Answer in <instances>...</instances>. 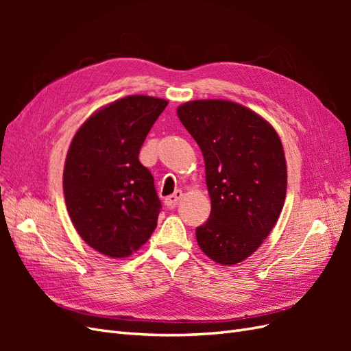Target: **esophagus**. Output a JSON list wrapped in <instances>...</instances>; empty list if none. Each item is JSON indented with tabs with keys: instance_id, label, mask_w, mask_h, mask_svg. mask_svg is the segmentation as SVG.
I'll use <instances>...</instances> for the list:
<instances>
[{
	"instance_id": "34e87169",
	"label": "esophagus",
	"mask_w": 351,
	"mask_h": 351,
	"mask_svg": "<svg viewBox=\"0 0 351 351\" xmlns=\"http://www.w3.org/2000/svg\"><path fill=\"white\" fill-rule=\"evenodd\" d=\"M182 196H183V192H182V190H176V192L173 193V195H169V196H167L165 197V205L167 206H174L176 204H177V202L180 200V199H182Z\"/></svg>"
}]
</instances>
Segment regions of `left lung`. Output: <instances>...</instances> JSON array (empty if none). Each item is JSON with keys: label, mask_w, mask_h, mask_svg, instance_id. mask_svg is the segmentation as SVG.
<instances>
[{"label": "left lung", "mask_w": 351, "mask_h": 351, "mask_svg": "<svg viewBox=\"0 0 351 351\" xmlns=\"http://www.w3.org/2000/svg\"><path fill=\"white\" fill-rule=\"evenodd\" d=\"M177 115L205 159L210 215L196 228L197 244L217 263L236 265L261 246L281 214V141L261 115L231 101H190Z\"/></svg>", "instance_id": "obj_1"}]
</instances>
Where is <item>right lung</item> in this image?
<instances>
[{"label":"right lung","mask_w":351,"mask_h":351,"mask_svg":"<svg viewBox=\"0 0 351 351\" xmlns=\"http://www.w3.org/2000/svg\"><path fill=\"white\" fill-rule=\"evenodd\" d=\"M167 104L145 95L115 101L90 115L69 147V215L84 243L110 258L130 256L156 227L161 200L139 152Z\"/></svg>","instance_id":"add662e5"}]
</instances>
